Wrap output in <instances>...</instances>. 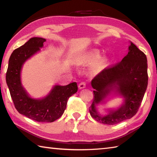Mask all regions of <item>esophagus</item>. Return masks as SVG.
I'll list each match as a JSON object with an SVG mask.
<instances>
[{
  "label": "esophagus",
  "mask_w": 157,
  "mask_h": 157,
  "mask_svg": "<svg viewBox=\"0 0 157 157\" xmlns=\"http://www.w3.org/2000/svg\"><path fill=\"white\" fill-rule=\"evenodd\" d=\"M78 87L79 89H84L85 87H86V83H85V82H81V83L78 85Z\"/></svg>",
  "instance_id": "34e87169"
}]
</instances>
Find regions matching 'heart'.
Returning <instances> with one entry per match:
<instances>
[{"mask_svg": "<svg viewBox=\"0 0 157 157\" xmlns=\"http://www.w3.org/2000/svg\"><path fill=\"white\" fill-rule=\"evenodd\" d=\"M100 57V53L98 50H90L88 51L84 52L83 54L80 55L79 58L78 62L81 64H91V63H94L95 62L99 59ZM104 60L98 61L97 62L92 65L90 69V72L92 75H97L98 73H100V71L102 69V65L104 63Z\"/></svg>", "mask_w": 157, "mask_h": 157, "instance_id": "b5f03b06", "label": "heart"}]
</instances>
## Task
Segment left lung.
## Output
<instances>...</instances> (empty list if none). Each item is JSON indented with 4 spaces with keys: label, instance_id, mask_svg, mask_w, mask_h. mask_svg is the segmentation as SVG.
<instances>
[{
    "label": "left lung",
    "instance_id": "8db88e82",
    "mask_svg": "<svg viewBox=\"0 0 157 157\" xmlns=\"http://www.w3.org/2000/svg\"><path fill=\"white\" fill-rule=\"evenodd\" d=\"M128 54L120 63L103 70L93 79L94 101L90 114L95 121L106 124H115L131 118L136 113L147 86V61L146 55L132 41ZM121 96L123 102L116 108L107 109L102 115L97 106L105 104L111 97Z\"/></svg>",
    "mask_w": 157,
    "mask_h": 157
}]
</instances>
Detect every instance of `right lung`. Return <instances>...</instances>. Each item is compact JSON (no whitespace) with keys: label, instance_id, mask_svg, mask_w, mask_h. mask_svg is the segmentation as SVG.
<instances>
[{"label":"right lung","instance_id":"obj_1","mask_svg":"<svg viewBox=\"0 0 157 157\" xmlns=\"http://www.w3.org/2000/svg\"><path fill=\"white\" fill-rule=\"evenodd\" d=\"M46 39L33 37L10 57L6 82L15 108L22 115L37 122L52 123L64 112L68 98L78 91L76 82L66 86L54 85L46 96L34 98L29 95L21 82V71L30 58L40 52Z\"/></svg>","mask_w":157,"mask_h":157}]
</instances>
